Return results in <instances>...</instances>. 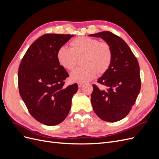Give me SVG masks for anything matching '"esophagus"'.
Returning a JSON list of instances; mask_svg holds the SVG:
<instances>
[{"label":"esophagus","instance_id":"obj_1","mask_svg":"<svg viewBox=\"0 0 159 159\" xmlns=\"http://www.w3.org/2000/svg\"><path fill=\"white\" fill-rule=\"evenodd\" d=\"M82 84H83L82 83H80V82H78V88H80L81 87V86H82Z\"/></svg>","mask_w":159,"mask_h":159}]
</instances>
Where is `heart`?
<instances>
[{
  "label": "heart",
  "instance_id": "b5f03b06",
  "mask_svg": "<svg viewBox=\"0 0 159 159\" xmlns=\"http://www.w3.org/2000/svg\"><path fill=\"white\" fill-rule=\"evenodd\" d=\"M70 49L61 46L57 50V60L60 65L66 70H74L78 60L82 57L81 68L71 72L70 78L77 82H87L103 74L109 68L112 61L111 48L107 42L95 38L80 36L72 40Z\"/></svg>",
  "mask_w": 159,
  "mask_h": 159
}]
</instances>
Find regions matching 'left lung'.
I'll use <instances>...</instances> for the list:
<instances>
[{"instance_id": "obj_1", "label": "left lung", "mask_w": 159, "mask_h": 159, "mask_svg": "<svg viewBox=\"0 0 159 159\" xmlns=\"http://www.w3.org/2000/svg\"><path fill=\"white\" fill-rule=\"evenodd\" d=\"M89 36L102 38L110 45L113 53L109 68L98 80L107 89L101 90L93 85V109L105 121H120L129 114L140 92L138 61L126 42L112 32L103 31Z\"/></svg>"}]
</instances>
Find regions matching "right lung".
<instances>
[{"instance_id": "obj_1", "label": "right lung", "mask_w": 159, "mask_h": 159, "mask_svg": "<svg viewBox=\"0 0 159 159\" xmlns=\"http://www.w3.org/2000/svg\"><path fill=\"white\" fill-rule=\"evenodd\" d=\"M74 35L46 34L24 56L18 68L19 93L32 116L48 126L61 123L68 115L77 84L64 87L69 77L57 60V52Z\"/></svg>"}]
</instances>
